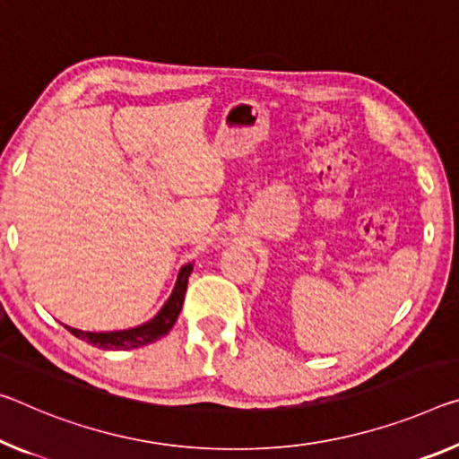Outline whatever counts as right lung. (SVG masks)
I'll return each mask as SVG.
<instances>
[{
  "label": "right lung",
  "mask_w": 459,
  "mask_h": 459,
  "mask_svg": "<svg viewBox=\"0 0 459 459\" xmlns=\"http://www.w3.org/2000/svg\"><path fill=\"white\" fill-rule=\"evenodd\" d=\"M192 269H194L192 264L181 267L176 288H173V294L169 296V300L165 302L161 312H159V315L147 325L136 326V329L114 331V333H85V331L73 329V326H67V331L71 334H75L77 339H82L85 343H90L98 349H136V347L155 343V341L165 337L178 321L181 307H184L187 278H190Z\"/></svg>",
  "instance_id": "1"
}]
</instances>
